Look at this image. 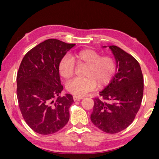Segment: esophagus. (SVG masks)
Here are the masks:
<instances>
[{
	"label": "esophagus",
	"mask_w": 159,
	"mask_h": 159,
	"mask_svg": "<svg viewBox=\"0 0 159 159\" xmlns=\"http://www.w3.org/2000/svg\"><path fill=\"white\" fill-rule=\"evenodd\" d=\"M73 99L74 101H79L80 99H83V97H77V96H74Z\"/></svg>",
	"instance_id": "34e87169"
}]
</instances>
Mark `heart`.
Masks as SVG:
<instances>
[{
    "mask_svg": "<svg viewBox=\"0 0 159 159\" xmlns=\"http://www.w3.org/2000/svg\"><path fill=\"white\" fill-rule=\"evenodd\" d=\"M76 66H85L82 79H74L67 83L66 90L75 96L81 97L93 90L98 85L102 88L108 85L114 79L117 69L116 62L111 56H101L93 49H83L71 57L65 55L59 62L58 69L61 77L69 80L74 76Z\"/></svg>",
    "mask_w": 159,
    "mask_h": 159,
    "instance_id": "b5f03b06",
    "label": "heart"
}]
</instances>
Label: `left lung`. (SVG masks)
<instances>
[{
    "label": "left lung",
    "instance_id": "obj_1",
    "mask_svg": "<svg viewBox=\"0 0 159 159\" xmlns=\"http://www.w3.org/2000/svg\"><path fill=\"white\" fill-rule=\"evenodd\" d=\"M105 47V46H104ZM118 67L108 86L94 98L91 121L101 130L114 134L125 130L138 114L142 100L144 79L137 60L116 45H110Z\"/></svg>",
    "mask_w": 159,
    "mask_h": 159
}]
</instances>
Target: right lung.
<instances>
[{
    "mask_svg": "<svg viewBox=\"0 0 159 159\" xmlns=\"http://www.w3.org/2000/svg\"><path fill=\"white\" fill-rule=\"evenodd\" d=\"M74 45L50 39L32 48L21 60L17 75L19 107L25 122L37 133H55L69 121L74 99L70 94L59 96L63 86L58 65Z\"/></svg>",
    "mask_w": 159,
    "mask_h": 159,
    "instance_id": "add662e5",
    "label": "right lung"
}]
</instances>
